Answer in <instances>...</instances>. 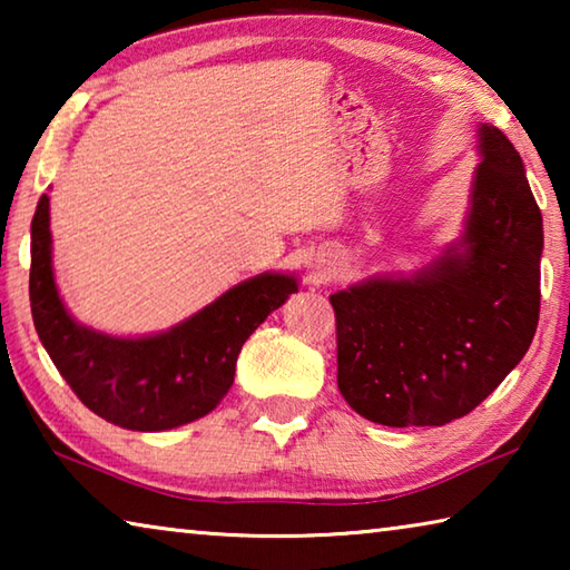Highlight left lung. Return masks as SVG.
Returning <instances> with one entry per match:
<instances>
[{"mask_svg":"<svg viewBox=\"0 0 570 570\" xmlns=\"http://www.w3.org/2000/svg\"><path fill=\"white\" fill-rule=\"evenodd\" d=\"M478 158L455 240L417 272L370 276L330 296L336 384L370 422L458 420L533 342L543 216L513 142L488 122L478 125Z\"/></svg>","mask_w":570,"mask_h":570,"instance_id":"left-lung-1","label":"left lung"}]
</instances>
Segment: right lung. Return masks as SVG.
<instances>
[{"mask_svg":"<svg viewBox=\"0 0 570 570\" xmlns=\"http://www.w3.org/2000/svg\"><path fill=\"white\" fill-rule=\"evenodd\" d=\"M294 292V274L264 272L230 286L166 332L118 336L92 330L67 312L57 288L47 193L35 210V330L85 407L125 430L163 432L216 410L234 384L240 346Z\"/></svg>","mask_w":570,"mask_h":570,"instance_id":"obj_1","label":"right lung"}]
</instances>
